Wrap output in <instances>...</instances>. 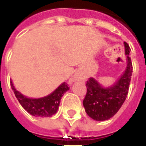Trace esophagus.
Listing matches in <instances>:
<instances>
[{"label":"esophagus","instance_id":"esophagus-1","mask_svg":"<svg viewBox=\"0 0 146 146\" xmlns=\"http://www.w3.org/2000/svg\"><path fill=\"white\" fill-rule=\"evenodd\" d=\"M76 80H78V78H73V79H70L69 82L72 83V82H74V81H76Z\"/></svg>","mask_w":146,"mask_h":146}]
</instances>
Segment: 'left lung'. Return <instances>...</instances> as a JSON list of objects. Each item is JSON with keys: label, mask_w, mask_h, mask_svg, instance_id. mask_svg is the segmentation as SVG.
<instances>
[{"label": "left lung", "mask_w": 146, "mask_h": 146, "mask_svg": "<svg viewBox=\"0 0 146 146\" xmlns=\"http://www.w3.org/2000/svg\"><path fill=\"white\" fill-rule=\"evenodd\" d=\"M127 56V67L118 81L111 87L104 88L93 78L86 82V94L83 100L86 112L97 121L108 120L117 113L124 103L133 73V64L129 52L131 49L126 42L123 43Z\"/></svg>", "instance_id": "obj_1"}]
</instances>
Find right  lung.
Listing matches in <instances>:
<instances>
[{
	"label": "right lung",
	"mask_w": 146,
	"mask_h": 146,
	"mask_svg": "<svg viewBox=\"0 0 146 146\" xmlns=\"http://www.w3.org/2000/svg\"><path fill=\"white\" fill-rule=\"evenodd\" d=\"M11 87L18 102L28 113L34 116L39 117H50L57 112L60 106V99L67 90H69L68 84L62 83L57 89L49 95L40 98H30L24 96L18 91L13 86L12 82H10Z\"/></svg>",
	"instance_id": "right-lung-1"
}]
</instances>
